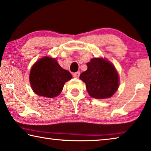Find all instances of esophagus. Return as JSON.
Returning a JSON list of instances; mask_svg holds the SVG:
<instances>
[{
    "label": "esophagus",
    "instance_id": "1",
    "mask_svg": "<svg viewBox=\"0 0 151 151\" xmlns=\"http://www.w3.org/2000/svg\"><path fill=\"white\" fill-rule=\"evenodd\" d=\"M79 76H80L79 72H76V73H75L73 74V76L75 78H78V77H79Z\"/></svg>",
    "mask_w": 151,
    "mask_h": 151
}]
</instances>
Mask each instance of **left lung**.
I'll return each instance as SVG.
<instances>
[{"instance_id":"obj_1","label":"left lung","mask_w":151,"mask_h":151,"mask_svg":"<svg viewBox=\"0 0 151 151\" xmlns=\"http://www.w3.org/2000/svg\"><path fill=\"white\" fill-rule=\"evenodd\" d=\"M87 70L81 74L87 92L95 99H106L119 87V76L114 66L106 59L93 58L87 63Z\"/></svg>"}]
</instances>
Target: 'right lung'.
I'll return each instance as SVG.
<instances>
[{
	"mask_svg": "<svg viewBox=\"0 0 151 151\" xmlns=\"http://www.w3.org/2000/svg\"><path fill=\"white\" fill-rule=\"evenodd\" d=\"M72 77L70 72L62 68L56 59L45 56L33 65L29 81L35 94L52 98L58 96Z\"/></svg>",
	"mask_w": 151,
	"mask_h": 151,
	"instance_id": "obj_1",
	"label": "right lung"
}]
</instances>
